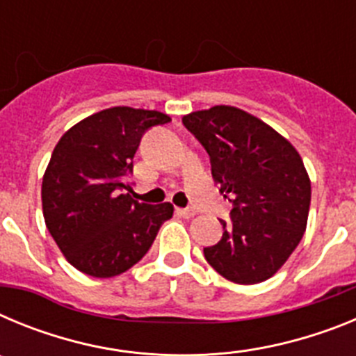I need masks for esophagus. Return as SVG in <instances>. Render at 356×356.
Returning <instances> with one entry per match:
<instances>
[{
    "mask_svg": "<svg viewBox=\"0 0 356 356\" xmlns=\"http://www.w3.org/2000/svg\"><path fill=\"white\" fill-rule=\"evenodd\" d=\"M176 213L181 217H185V219H191V217L196 216V210L194 209H176Z\"/></svg>",
    "mask_w": 356,
    "mask_h": 356,
    "instance_id": "obj_1",
    "label": "esophagus"
}]
</instances>
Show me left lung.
Masks as SVG:
<instances>
[{"label": "left lung", "mask_w": 356, "mask_h": 356, "mask_svg": "<svg viewBox=\"0 0 356 356\" xmlns=\"http://www.w3.org/2000/svg\"><path fill=\"white\" fill-rule=\"evenodd\" d=\"M181 122L209 153L213 181L232 203L221 241L203 250L207 262L235 284L271 278L307 228L310 180L300 153L235 106L200 110Z\"/></svg>", "instance_id": "left-lung-1"}]
</instances>
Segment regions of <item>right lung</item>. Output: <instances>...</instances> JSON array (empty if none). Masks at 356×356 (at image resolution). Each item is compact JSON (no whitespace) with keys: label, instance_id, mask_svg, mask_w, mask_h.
Returning a JSON list of instances; mask_svg holds the SVG:
<instances>
[{"label":"right lung","instance_id":"obj_1","mask_svg":"<svg viewBox=\"0 0 356 356\" xmlns=\"http://www.w3.org/2000/svg\"><path fill=\"white\" fill-rule=\"evenodd\" d=\"M169 121L156 110L114 106L74 124L55 146L42 178L44 221L78 271L94 278L128 271L172 217L171 203L147 205L127 193L140 139Z\"/></svg>","mask_w":356,"mask_h":356}]
</instances>
